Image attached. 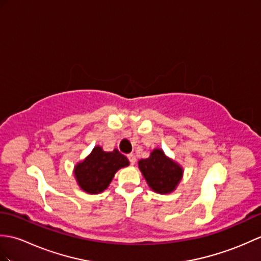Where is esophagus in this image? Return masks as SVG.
Instances as JSON below:
<instances>
[{
    "label": "esophagus",
    "mask_w": 261,
    "mask_h": 261,
    "mask_svg": "<svg viewBox=\"0 0 261 261\" xmlns=\"http://www.w3.org/2000/svg\"><path fill=\"white\" fill-rule=\"evenodd\" d=\"M128 158H129V160H130L131 165H135V163H136V155H135V153L128 154Z\"/></svg>",
    "instance_id": "obj_1"
}]
</instances>
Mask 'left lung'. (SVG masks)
<instances>
[{"label": "left lung", "instance_id": "1", "mask_svg": "<svg viewBox=\"0 0 261 261\" xmlns=\"http://www.w3.org/2000/svg\"><path fill=\"white\" fill-rule=\"evenodd\" d=\"M138 167L150 189L160 195L173 192L184 177V168L160 148L151 151L149 158L139 160Z\"/></svg>", "mask_w": 261, "mask_h": 261}]
</instances>
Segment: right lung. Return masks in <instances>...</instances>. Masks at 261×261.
<instances>
[{"instance_id":"1","label":"right lung","mask_w":261,"mask_h":261,"mask_svg":"<svg viewBox=\"0 0 261 261\" xmlns=\"http://www.w3.org/2000/svg\"><path fill=\"white\" fill-rule=\"evenodd\" d=\"M129 165L128 158L118 149L105 151L100 145H95L90 154L74 166L73 173L77 186L84 192L98 195L110 186L118 170Z\"/></svg>"}]
</instances>
